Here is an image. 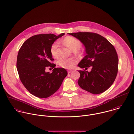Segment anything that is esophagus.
<instances>
[{"mask_svg":"<svg viewBox=\"0 0 134 134\" xmlns=\"http://www.w3.org/2000/svg\"><path fill=\"white\" fill-rule=\"evenodd\" d=\"M72 72V70H68V74H69V73H71Z\"/></svg>","mask_w":134,"mask_h":134,"instance_id":"34e87169","label":"esophagus"}]
</instances>
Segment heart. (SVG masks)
Wrapping results in <instances>:
<instances>
[{
	"label": "heart",
	"mask_w": 134,
	"mask_h": 134,
	"mask_svg": "<svg viewBox=\"0 0 134 134\" xmlns=\"http://www.w3.org/2000/svg\"><path fill=\"white\" fill-rule=\"evenodd\" d=\"M63 42L73 51L78 50L82 47L81 42L76 38L72 36H66L63 40ZM59 42L56 41L52 43L50 47V53L51 55L55 58L58 57L59 55ZM76 60L73 58L61 57L58 60V64L59 66L68 69H72L76 64Z\"/></svg>",
	"instance_id": "b5f03b06"
}]
</instances>
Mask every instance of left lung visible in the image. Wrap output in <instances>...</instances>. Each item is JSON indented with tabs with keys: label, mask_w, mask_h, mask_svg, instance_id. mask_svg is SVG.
Returning a JSON list of instances; mask_svg holds the SVG:
<instances>
[{
	"label": "left lung",
	"mask_w": 134,
	"mask_h": 134,
	"mask_svg": "<svg viewBox=\"0 0 134 134\" xmlns=\"http://www.w3.org/2000/svg\"><path fill=\"white\" fill-rule=\"evenodd\" d=\"M69 34L79 39L86 48L87 55L78 64L83 69L79 71L81 74L79 86L93 94L105 91L112 85L118 72L119 59L114 47L95 33ZM89 67L92 68L90 72L86 71Z\"/></svg>",
	"instance_id": "1"
}]
</instances>
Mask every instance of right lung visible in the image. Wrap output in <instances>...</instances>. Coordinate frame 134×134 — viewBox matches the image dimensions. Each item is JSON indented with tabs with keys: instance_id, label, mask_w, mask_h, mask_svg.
Instances as JSON below:
<instances>
[{
	"instance_id": "obj_1",
	"label": "right lung",
	"mask_w": 134,
	"mask_h": 134,
	"mask_svg": "<svg viewBox=\"0 0 134 134\" xmlns=\"http://www.w3.org/2000/svg\"><path fill=\"white\" fill-rule=\"evenodd\" d=\"M52 34L34 35L27 39L19 50L16 68L20 79L31 94L46 98L55 93L68 75L65 69L55 68L50 53V47L54 42L62 37ZM48 67L54 68L51 74L46 72Z\"/></svg>"
}]
</instances>
